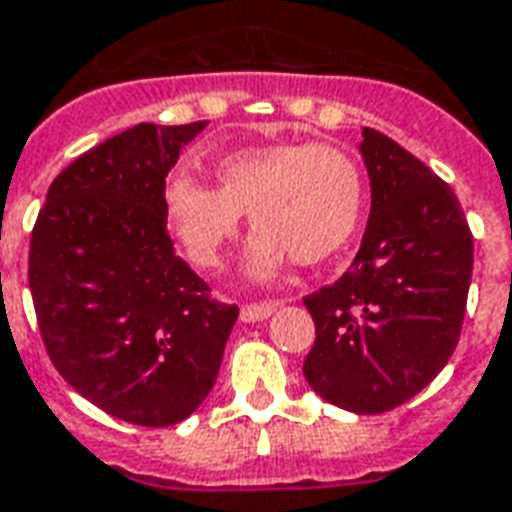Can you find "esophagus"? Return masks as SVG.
Instances as JSON below:
<instances>
[{"label": "esophagus", "instance_id": "obj_1", "mask_svg": "<svg viewBox=\"0 0 512 512\" xmlns=\"http://www.w3.org/2000/svg\"><path fill=\"white\" fill-rule=\"evenodd\" d=\"M276 311V303H249V306L241 308V322H263Z\"/></svg>", "mask_w": 512, "mask_h": 512}]
</instances>
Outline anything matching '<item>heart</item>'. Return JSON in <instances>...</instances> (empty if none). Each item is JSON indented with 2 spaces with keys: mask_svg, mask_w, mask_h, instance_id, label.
<instances>
[{
  "mask_svg": "<svg viewBox=\"0 0 512 512\" xmlns=\"http://www.w3.org/2000/svg\"><path fill=\"white\" fill-rule=\"evenodd\" d=\"M220 187L179 171L163 187V214L198 268L220 265L239 239L244 214L257 236L247 276L271 282L298 260L319 265L338 255L360 225L365 179L360 163L333 144L282 142L244 147L217 161Z\"/></svg>",
  "mask_w": 512,
  "mask_h": 512,
  "instance_id": "heart-1",
  "label": "heart"
}]
</instances>
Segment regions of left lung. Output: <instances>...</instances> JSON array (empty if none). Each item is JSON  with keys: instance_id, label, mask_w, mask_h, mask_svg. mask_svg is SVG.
I'll use <instances>...</instances> for the list:
<instances>
[{"instance_id": "obj_1", "label": "left lung", "mask_w": 512, "mask_h": 512, "mask_svg": "<svg viewBox=\"0 0 512 512\" xmlns=\"http://www.w3.org/2000/svg\"><path fill=\"white\" fill-rule=\"evenodd\" d=\"M370 217L351 268L306 298L317 341L308 386L351 413L408 403L446 368L462 333L473 233L454 190L373 128H362Z\"/></svg>"}]
</instances>
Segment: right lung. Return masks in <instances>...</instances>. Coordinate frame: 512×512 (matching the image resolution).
<instances>
[{
  "label": "right lung",
  "instance_id": "right-lung-1",
  "mask_svg": "<svg viewBox=\"0 0 512 512\" xmlns=\"http://www.w3.org/2000/svg\"><path fill=\"white\" fill-rule=\"evenodd\" d=\"M206 123H139L69 163L31 230L29 287L50 362L128 424L171 427L212 392L239 308L171 247L163 187Z\"/></svg>",
  "mask_w": 512,
  "mask_h": 512
}]
</instances>
